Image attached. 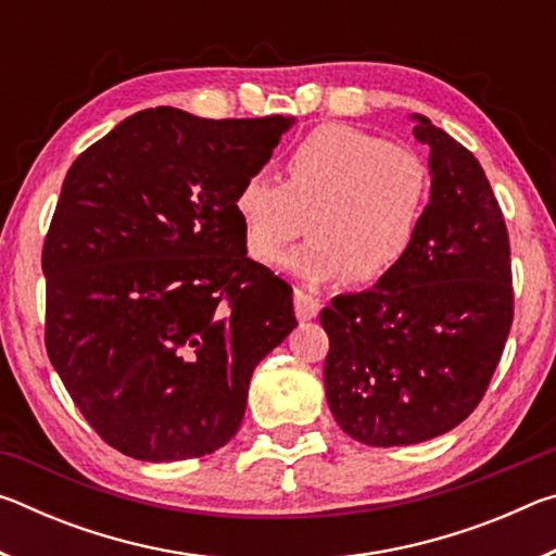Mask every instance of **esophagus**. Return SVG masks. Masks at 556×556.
Returning <instances> with one entry per match:
<instances>
[{"instance_id":"obj_1","label":"esophagus","mask_w":556,"mask_h":556,"mask_svg":"<svg viewBox=\"0 0 556 556\" xmlns=\"http://www.w3.org/2000/svg\"><path fill=\"white\" fill-rule=\"evenodd\" d=\"M294 312L299 321H312L321 312V299L306 289H294Z\"/></svg>"}]
</instances>
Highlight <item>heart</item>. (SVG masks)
Instances as JSON below:
<instances>
[{
	"label": "heart",
	"mask_w": 556,
	"mask_h": 556,
	"mask_svg": "<svg viewBox=\"0 0 556 556\" xmlns=\"http://www.w3.org/2000/svg\"><path fill=\"white\" fill-rule=\"evenodd\" d=\"M285 172V184L250 174L235 191L232 213L252 260L275 262L308 218L312 240L281 262L291 275L375 287L404 265L429 203L419 156L361 129L326 125L291 149Z\"/></svg>",
	"instance_id": "obj_1"
}]
</instances>
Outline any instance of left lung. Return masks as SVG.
I'll return each mask as SVG.
<instances>
[{
  "label": "left lung",
  "mask_w": 556,
  "mask_h": 556,
  "mask_svg": "<svg viewBox=\"0 0 556 556\" xmlns=\"http://www.w3.org/2000/svg\"><path fill=\"white\" fill-rule=\"evenodd\" d=\"M412 119L431 149L419 240L394 275L321 312L328 407L368 446L458 427L483 400L513 326L510 240L485 172L425 115Z\"/></svg>",
  "instance_id": "8db88e82"
}]
</instances>
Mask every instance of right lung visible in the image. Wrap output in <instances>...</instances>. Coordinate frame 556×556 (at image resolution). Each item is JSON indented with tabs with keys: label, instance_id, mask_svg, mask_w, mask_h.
I'll return each mask as SVG.
<instances>
[{
	"label": "right lung",
	"instance_id": "obj_1",
	"mask_svg": "<svg viewBox=\"0 0 556 556\" xmlns=\"http://www.w3.org/2000/svg\"><path fill=\"white\" fill-rule=\"evenodd\" d=\"M291 125L144 110L68 168L41 255L46 351L125 456L228 444L257 363L296 326L291 287L248 257L232 213Z\"/></svg>",
	"mask_w": 556,
	"mask_h": 556
}]
</instances>
